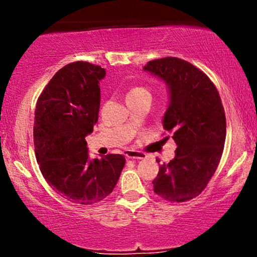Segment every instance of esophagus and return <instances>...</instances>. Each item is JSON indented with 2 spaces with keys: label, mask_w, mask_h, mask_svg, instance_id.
Returning <instances> with one entry per match:
<instances>
[{
  "label": "esophagus",
  "mask_w": 257,
  "mask_h": 257,
  "mask_svg": "<svg viewBox=\"0 0 257 257\" xmlns=\"http://www.w3.org/2000/svg\"><path fill=\"white\" fill-rule=\"evenodd\" d=\"M125 157L129 159H144V158H146V155L145 153H141L138 151H126Z\"/></svg>",
  "instance_id": "obj_1"
}]
</instances>
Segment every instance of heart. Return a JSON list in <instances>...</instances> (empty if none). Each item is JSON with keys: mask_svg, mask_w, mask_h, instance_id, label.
Masks as SVG:
<instances>
[{"mask_svg": "<svg viewBox=\"0 0 257 257\" xmlns=\"http://www.w3.org/2000/svg\"><path fill=\"white\" fill-rule=\"evenodd\" d=\"M141 94H150L149 90L144 87H133L131 90L126 94V99L128 98H134V96L141 95Z\"/></svg>", "mask_w": 257, "mask_h": 257, "instance_id": "b5f03b06", "label": "heart"}]
</instances>
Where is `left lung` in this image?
Segmentation results:
<instances>
[{"instance_id":"1","label":"left lung","mask_w":257,"mask_h":257,"mask_svg":"<svg viewBox=\"0 0 257 257\" xmlns=\"http://www.w3.org/2000/svg\"><path fill=\"white\" fill-rule=\"evenodd\" d=\"M144 71L167 84L163 128L178 146L175 157L159 166L153 191L169 202H186L202 193L222 156L226 117L219 91L204 72L179 58L149 61Z\"/></svg>"}]
</instances>
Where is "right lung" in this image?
I'll return each instance as SVG.
<instances>
[{"mask_svg": "<svg viewBox=\"0 0 257 257\" xmlns=\"http://www.w3.org/2000/svg\"><path fill=\"white\" fill-rule=\"evenodd\" d=\"M105 69L76 61L53 76L37 100L34 143L46 181L75 204L90 205L113 191L125 164L122 155L89 158L85 137L98 122Z\"/></svg>", "mask_w": 257, "mask_h": 257, "instance_id": "right-lung-1", "label": "right lung"}]
</instances>
